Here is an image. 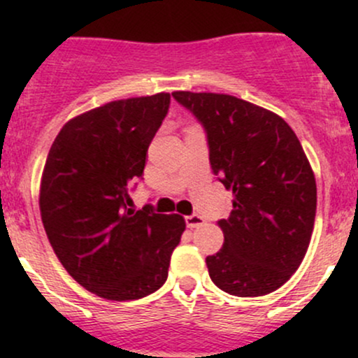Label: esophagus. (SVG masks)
Listing matches in <instances>:
<instances>
[{
  "label": "esophagus",
  "mask_w": 358,
  "mask_h": 358,
  "mask_svg": "<svg viewBox=\"0 0 358 358\" xmlns=\"http://www.w3.org/2000/svg\"><path fill=\"white\" fill-rule=\"evenodd\" d=\"M185 223L189 229H197V227H201L202 223H204V218L199 215H190L185 218Z\"/></svg>",
  "instance_id": "obj_1"
}]
</instances>
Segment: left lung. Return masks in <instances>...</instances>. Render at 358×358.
Returning <instances> with one entry per match:
<instances>
[{"label": "left lung", "mask_w": 358, "mask_h": 358, "mask_svg": "<svg viewBox=\"0 0 358 358\" xmlns=\"http://www.w3.org/2000/svg\"><path fill=\"white\" fill-rule=\"evenodd\" d=\"M208 135L209 162L234 209L220 220L223 248L206 258L229 294L279 289L301 265L313 232L317 185L298 136L275 112L225 93L173 92Z\"/></svg>", "instance_id": "obj_1"}]
</instances>
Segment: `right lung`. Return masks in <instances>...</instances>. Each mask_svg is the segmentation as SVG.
Instances as JSON below:
<instances>
[{"instance_id": "add662e5", "label": "right lung", "mask_w": 358, "mask_h": 358, "mask_svg": "<svg viewBox=\"0 0 358 358\" xmlns=\"http://www.w3.org/2000/svg\"><path fill=\"white\" fill-rule=\"evenodd\" d=\"M169 93L114 100L72 117L57 135L41 176L46 236L69 275L112 301L140 299L168 279L185 220L129 206Z\"/></svg>"}]
</instances>
